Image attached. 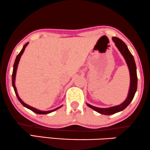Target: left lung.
Returning <instances> with one entry per match:
<instances>
[{"mask_svg":"<svg viewBox=\"0 0 150 150\" xmlns=\"http://www.w3.org/2000/svg\"><path fill=\"white\" fill-rule=\"evenodd\" d=\"M112 40L115 42V45L117 47V48L119 49L120 53L122 54V55L125 57V59L127 62V64L129 67L130 71V76H131V84H130V89L129 93L128 95V97L126 100L123 102L122 104L119 105L114 106V107L109 108H99L94 107V106L87 104L88 107L92 108L95 111L100 113L101 114L104 115H111L116 114V113L120 112L125 109L128 105H129L131 101L133 100V97L135 94L137 88V68L136 64L134 62V57L131 52L129 51V49L125 42L121 40V39L117 37H113Z\"/></svg>","mask_w":150,"mask_h":150,"instance_id":"obj_1","label":"left lung"}]
</instances>
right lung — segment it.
Returning a JSON list of instances; mask_svg holds the SVG:
<instances>
[{
	"label": "right lung",
	"mask_w": 150,
	"mask_h": 150,
	"mask_svg": "<svg viewBox=\"0 0 150 150\" xmlns=\"http://www.w3.org/2000/svg\"><path fill=\"white\" fill-rule=\"evenodd\" d=\"M28 44V42H27L26 44H25L24 46H23V49H21V51H20V53H19L18 55H17L16 61H15V63H14V65H13V74H12V84H13V86L15 93H16V96L17 97V99H18V100L20 101V103L22 104V105L24 106V107L27 108L28 109L32 110V112H35V113H36V114H49V113H51L52 112H54V111H55V110H57V109H59V108H61V107L56 108V109L53 110H51V111H40V110H38L36 109V108H32V107H31V106L27 105L26 103H25L24 102L22 101V100H21V99L19 98V97L18 96V94H17V93L16 84H15V79H16V71H17V66H18V64H19V59H20L21 56L23 54V51H24V50H25V47H26Z\"/></svg>",
	"instance_id": "add662e5"
}]
</instances>
